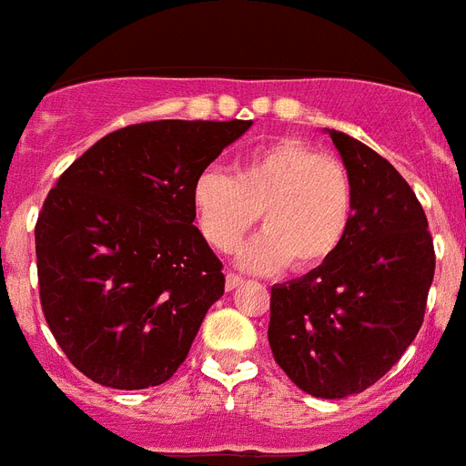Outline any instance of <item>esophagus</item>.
I'll list each match as a JSON object with an SVG mask.
<instances>
[{"instance_id":"obj_1","label":"esophagus","mask_w":466,"mask_h":466,"mask_svg":"<svg viewBox=\"0 0 466 466\" xmlns=\"http://www.w3.org/2000/svg\"><path fill=\"white\" fill-rule=\"evenodd\" d=\"M241 281H244V279H241L239 275H234V272H227V277H225V289H227V291H234V289L239 287Z\"/></svg>"}]
</instances>
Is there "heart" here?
<instances>
[{
    "mask_svg": "<svg viewBox=\"0 0 466 466\" xmlns=\"http://www.w3.org/2000/svg\"><path fill=\"white\" fill-rule=\"evenodd\" d=\"M353 201L341 160L293 137L248 148L234 175L203 170L191 189L198 227L218 251H232L263 218V232L237 251V265L251 272L327 263L350 229Z\"/></svg>",
    "mask_w": 466,
    "mask_h": 466,
    "instance_id": "obj_1",
    "label": "heart"
}]
</instances>
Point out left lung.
I'll list each match as a JSON object with an SVG mask.
<instances>
[{"label":"left lung","mask_w":466,"mask_h":466,"mask_svg":"<svg viewBox=\"0 0 466 466\" xmlns=\"http://www.w3.org/2000/svg\"><path fill=\"white\" fill-rule=\"evenodd\" d=\"M353 182L341 248L299 279L272 287L269 348L293 384L348 398L396 365L420 331L436 258L424 208L389 160L327 130Z\"/></svg>","instance_id":"obj_1"}]
</instances>
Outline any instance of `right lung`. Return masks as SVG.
<instances>
[{"instance_id": "1", "label": "right lung", "mask_w": 466, "mask_h": 466, "mask_svg": "<svg viewBox=\"0 0 466 466\" xmlns=\"http://www.w3.org/2000/svg\"><path fill=\"white\" fill-rule=\"evenodd\" d=\"M251 120H154L101 137L58 177L35 227L46 324L101 386H158L225 293L194 227L198 175Z\"/></svg>"}]
</instances>
